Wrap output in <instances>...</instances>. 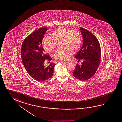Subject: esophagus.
Masks as SVG:
<instances>
[{"instance_id": "34e87169", "label": "esophagus", "mask_w": 122, "mask_h": 122, "mask_svg": "<svg viewBox=\"0 0 122 122\" xmlns=\"http://www.w3.org/2000/svg\"><path fill=\"white\" fill-rule=\"evenodd\" d=\"M62 63H64V64H67L68 62H64V61H61V62Z\"/></svg>"}]
</instances>
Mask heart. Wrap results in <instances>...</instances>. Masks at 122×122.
I'll return each instance as SVG.
<instances>
[{
	"label": "heart",
	"instance_id": "heart-1",
	"mask_svg": "<svg viewBox=\"0 0 122 122\" xmlns=\"http://www.w3.org/2000/svg\"><path fill=\"white\" fill-rule=\"evenodd\" d=\"M61 41L64 48L57 50L54 56L56 59L62 61L68 60L73 54L71 50L77 51L82 44L81 36L77 30L60 28L52 32V37L48 36L44 37L42 45L46 52L50 53L55 49L56 42Z\"/></svg>",
	"mask_w": 122,
	"mask_h": 122
}]
</instances>
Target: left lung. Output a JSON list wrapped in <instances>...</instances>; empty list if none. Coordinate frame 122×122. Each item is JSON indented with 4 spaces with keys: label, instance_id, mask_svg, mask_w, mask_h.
Returning a JSON list of instances; mask_svg holds the SVG:
<instances>
[{
    "label": "left lung",
    "instance_id": "left-lung-1",
    "mask_svg": "<svg viewBox=\"0 0 122 122\" xmlns=\"http://www.w3.org/2000/svg\"><path fill=\"white\" fill-rule=\"evenodd\" d=\"M80 30L83 38V45L75 58L82 60L81 66L78 64L73 75L81 81L92 78L95 74L101 60V48L96 36L90 31L80 27Z\"/></svg>",
    "mask_w": 122,
    "mask_h": 122
}]
</instances>
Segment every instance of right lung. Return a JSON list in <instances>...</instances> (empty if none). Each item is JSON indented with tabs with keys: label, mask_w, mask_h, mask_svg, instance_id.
<instances>
[{
	"label": "right lung",
	"mask_w": 122,
	"mask_h": 122,
	"mask_svg": "<svg viewBox=\"0 0 122 122\" xmlns=\"http://www.w3.org/2000/svg\"><path fill=\"white\" fill-rule=\"evenodd\" d=\"M46 27L39 29L28 35L23 42L21 58L28 74L38 82H44L51 78L54 74L56 64L51 63L48 67L43 65L46 60H52L46 54L42 46V40L47 30Z\"/></svg>",
	"instance_id": "right-lung-1"
}]
</instances>
